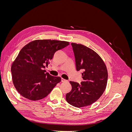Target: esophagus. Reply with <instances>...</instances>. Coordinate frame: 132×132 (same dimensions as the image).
<instances>
[{
	"mask_svg": "<svg viewBox=\"0 0 132 132\" xmlns=\"http://www.w3.org/2000/svg\"><path fill=\"white\" fill-rule=\"evenodd\" d=\"M67 80H65V79H63V78H62V82H67Z\"/></svg>",
	"mask_w": 132,
	"mask_h": 132,
	"instance_id": "esophagus-1",
	"label": "esophagus"
}]
</instances>
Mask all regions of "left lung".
Segmentation results:
<instances>
[{"instance_id": "1", "label": "left lung", "mask_w": 132, "mask_h": 132, "mask_svg": "<svg viewBox=\"0 0 132 132\" xmlns=\"http://www.w3.org/2000/svg\"><path fill=\"white\" fill-rule=\"evenodd\" d=\"M77 71L82 70L81 84L70 81L72 86L66 94V100L76 107L89 106L96 101L105 91L108 73L104 62L94 51L81 44L71 43Z\"/></svg>"}]
</instances>
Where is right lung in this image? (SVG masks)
<instances>
[{"instance_id": "1", "label": "right lung", "mask_w": 132, "mask_h": 132, "mask_svg": "<svg viewBox=\"0 0 132 132\" xmlns=\"http://www.w3.org/2000/svg\"><path fill=\"white\" fill-rule=\"evenodd\" d=\"M69 45L66 41L37 39L23 47L11 68L13 82L18 93L32 101L46 97L61 78L50 75L43 69L57 51Z\"/></svg>"}]
</instances>
